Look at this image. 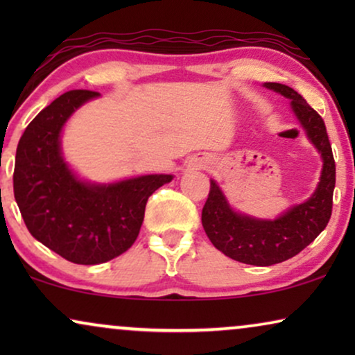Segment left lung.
I'll use <instances>...</instances> for the list:
<instances>
[{"label": "left lung", "mask_w": 355, "mask_h": 355, "mask_svg": "<svg viewBox=\"0 0 355 355\" xmlns=\"http://www.w3.org/2000/svg\"><path fill=\"white\" fill-rule=\"evenodd\" d=\"M265 87L291 98L295 116L322 153L323 171L313 196L275 221L237 215L227 205L216 182H210L202 210V225L208 239L230 259L255 266H270L293 259L315 241L331 218L336 184V164L322 116L291 87L276 82H268Z\"/></svg>", "instance_id": "8db88e82"}]
</instances>
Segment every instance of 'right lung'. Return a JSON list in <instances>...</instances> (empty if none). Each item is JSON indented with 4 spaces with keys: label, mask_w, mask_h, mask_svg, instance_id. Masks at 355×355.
Masks as SVG:
<instances>
[{
    "label": "right lung",
    "mask_w": 355,
    "mask_h": 355,
    "mask_svg": "<svg viewBox=\"0 0 355 355\" xmlns=\"http://www.w3.org/2000/svg\"><path fill=\"white\" fill-rule=\"evenodd\" d=\"M94 90H71L42 110L24 130L14 164V198L31 234L62 259L105 263L137 239L148 197L169 182L150 174L110 186L80 182L62 162L60 134L66 119Z\"/></svg>",
    "instance_id": "add662e5"
}]
</instances>
